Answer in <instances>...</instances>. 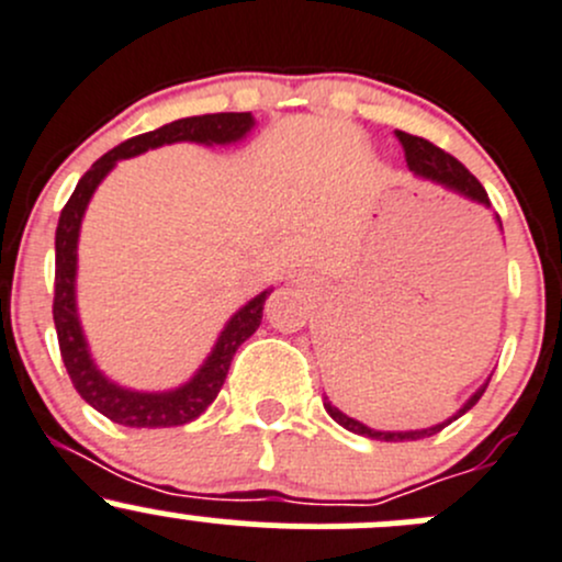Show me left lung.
<instances>
[{
    "label": "left lung",
    "mask_w": 562,
    "mask_h": 562,
    "mask_svg": "<svg viewBox=\"0 0 562 562\" xmlns=\"http://www.w3.org/2000/svg\"><path fill=\"white\" fill-rule=\"evenodd\" d=\"M395 137L401 140L403 146V154H406V161L411 170L416 172V176L422 178H430V181H438L443 183V187L454 189V192L471 196V200L482 202V205H490L487 200V192H484L482 183L476 181V178L468 172V167L462 165V161H457L452 154H447L443 148L432 146L430 140H425V137H416V135H408V132H395ZM501 222V218H497ZM484 390L487 386H482V390L476 392V395L471 397V401L465 403L460 411H457V416L465 414L468 408H473L479 403V397L484 395ZM324 408H327V414L333 416L338 425H344L346 430L357 432V436H366V438H373V441H416V438H430L436 436V432H441L443 427L452 425V419H457V416H452L449 422H443V425H436V427H427V430H411V432H381V430H370V427L362 425V422L351 419V416H346L344 411H338L333 406V403L327 401V395H324Z\"/></svg>",
    "instance_id": "obj_1"
}]
</instances>
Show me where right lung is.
Returning a JSON list of instances; mask_svg holds the SVG:
<instances>
[{
	"label": "right lung",
	"instance_id": "right-lung-1",
	"mask_svg": "<svg viewBox=\"0 0 562 562\" xmlns=\"http://www.w3.org/2000/svg\"><path fill=\"white\" fill-rule=\"evenodd\" d=\"M254 126L251 113H207L192 115V119L172 121L159 130L137 135L132 140L121 143L113 151L91 165L83 178L75 187L67 205L61 207L59 227H56V279H54V324L59 335V351L69 381L78 390L89 406L105 414L110 422L124 427H178L196 419L224 386L227 370L233 366V357L246 338L257 333L262 322V305L270 292L257 294L248 305H243L238 314L229 319L218 338L216 349L207 357L205 366L196 370L189 384L178 386L172 392H130L108 381L91 362L86 349L83 333H80L78 314H75V248H78V229L83 218L86 205L91 194L100 187L102 178L113 170V165L126 156L148 151V148L165 146V143L192 140V143H233L240 140Z\"/></svg>",
	"mask_w": 562,
	"mask_h": 562
}]
</instances>
